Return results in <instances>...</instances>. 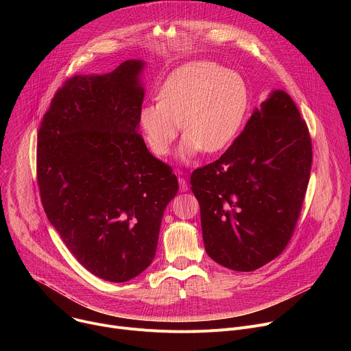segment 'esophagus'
<instances>
[{
	"instance_id": "obj_1",
	"label": "esophagus",
	"mask_w": 351,
	"mask_h": 351,
	"mask_svg": "<svg viewBox=\"0 0 351 351\" xmlns=\"http://www.w3.org/2000/svg\"><path fill=\"white\" fill-rule=\"evenodd\" d=\"M179 186H180V191H187V182L184 178H179Z\"/></svg>"
}]
</instances>
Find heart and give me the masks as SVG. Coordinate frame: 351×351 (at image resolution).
Returning <instances> with one entry per match:
<instances>
[{
	"mask_svg": "<svg viewBox=\"0 0 351 351\" xmlns=\"http://www.w3.org/2000/svg\"><path fill=\"white\" fill-rule=\"evenodd\" d=\"M250 104L244 79L214 62H191L173 71L158 93V103L141 108L140 123L153 153L165 157L180 130L186 134L179 158L198 152L218 153L240 132Z\"/></svg>",
	"mask_w": 351,
	"mask_h": 351,
	"instance_id": "b5f03b06",
	"label": "heart"
}]
</instances>
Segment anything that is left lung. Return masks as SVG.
<instances>
[{
	"label": "left lung",
	"instance_id": "1",
	"mask_svg": "<svg viewBox=\"0 0 351 351\" xmlns=\"http://www.w3.org/2000/svg\"><path fill=\"white\" fill-rule=\"evenodd\" d=\"M313 164L306 121L275 90L214 162L191 173L207 254L241 272L282 254L302 213Z\"/></svg>",
	"mask_w": 351,
	"mask_h": 351
}]
</instances>
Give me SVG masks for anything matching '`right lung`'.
Listing matches in <instances>:
<instances>
[{"instance_id": "add662e5", "label": "right lung", "mask_w": 351, "mask_h": 351, "mask_svg": "<svg viewBox=\"0 0 351 351\" xmlns=\"http://www.w3.org/2000/svg\"><path fill=\"white\" fill-rule=\"evenodd\" d=\"M143 62L65 80L37 134V183L48 221L93 275L126 282L153 263L179 184L137 132Z\"/></svg>"}]
</instances>
